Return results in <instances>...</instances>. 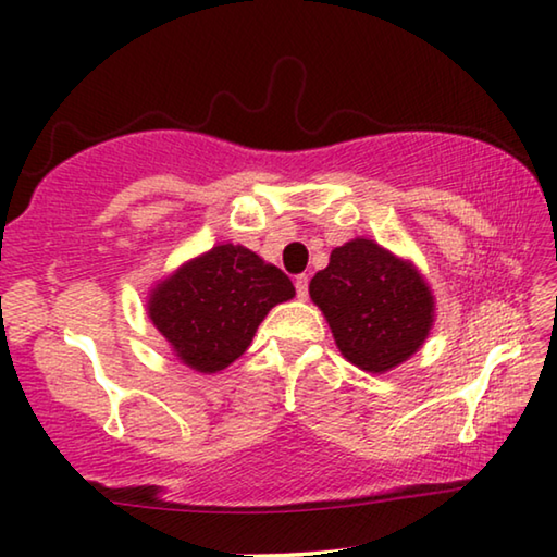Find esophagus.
I'll list each match as a JSON object with an SVG mask.
<instances>
[{
	"label": "esophagus",
	"instance_id": "1",
	"mask_svg": "<svg viewBox=\"0 0 557 557\" xmlns=\"http://www.w3.org/2000/svg\"><path fill=\"white\" fill-rule=\"evenodd\" d=\"M295 289H297V297L299 299H307L309 297V277L307 275H299L295 280Z\"/></svg>",
	"mask_w": 557,
	"mask_h": 557
}]
</instances>
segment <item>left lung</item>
Segmentation results:
<instances>
[{
    "label": "left lung",
    "mask_w": 557,
    "mask_h": 557,
    "mask_svg": "<svg viewBox=\"0 0 557 557\" xmlns=\"http://www.w3.org/2000/svg\"><path fill=\"white\" fill-rule=\"evenodd\" d=\"M338 351L369 373L391 371L425 342L432 326L430 289L408 262L379 243L356 238L332 250L309 282Z\"/></svg>",
    "instance_id": "obj_1"
}]
</instances>
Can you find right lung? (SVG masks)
<instances>
[{
	"instance_id": "add662e5",
	"label": "right lung",
	"mask_w": 557,
	"mask_h": 557,
	"mask_svg": "<svg viewBox=\"0 0 557 557\" xmlns=\"http://www.w3.org/2000/svg\"><path fill=\"white\" fill-rule=\"evenodd\" d=\"M292 280L243 245H215L164 280L149 299L154 326L186 366L215 373L243 356Z\"/></svg>"
}]
</instances>
